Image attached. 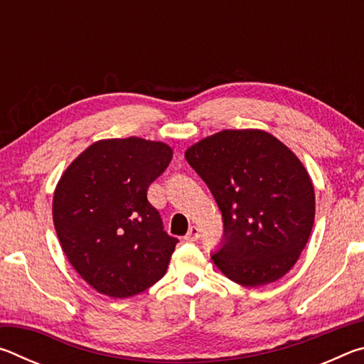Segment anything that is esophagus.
Here are the masks:
<instances>
[{"label":"esophagus","mask_w":364,"mask_h":364,"mask_svg":"<svg viewBox=\"0 0 364 364\" xmlns=\"http://www.w3.org/2000/svg\"><path fill=\"white\" fill-rule=\"evenodd\" d=\"M199 236H200L199 228L193 225V226H189V230H188V232H186V236H184V241H188V242H194V241H197V239H199Z\"/></svg>","instance_id":"1"}]
</instances>
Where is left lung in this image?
<instances>
[{
    "label": "left lung",
    "mask_w": 364,
    "mask_h": 364,
    "mask_svg": "<svg viewBox=\"0 0 364 364\" xmlns=\"http://www.w3.org/2000/svg\"><path fill=\"white\" fill-rule=\"evenodd\" d=\"M184 157L223 217V239L212 254L221 273L245 287L282 278L315 221V189L300 160L260 130L220 132Z\"/></svg>",
    "instance_id": "obj_1"
}]
</instances>
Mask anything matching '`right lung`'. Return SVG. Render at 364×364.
<instances>
[{"mask_svg": "<svg viewBox=\"0 0 364 364\" xmlns=\"http://www.w3.org/2000/svg\"><path fill=\"white\" fill-rule=\"evenodd\" d=\"M170 147L141 138L102 139L73 160L53 199L59 242L97 292L127 299L162 279L178 242L147 200L171 162Z\"/></svg>", "mask_w": 364, "mask_h": 364, "instance_id": "add662e5", "label": "right lung"}]
</instances>
